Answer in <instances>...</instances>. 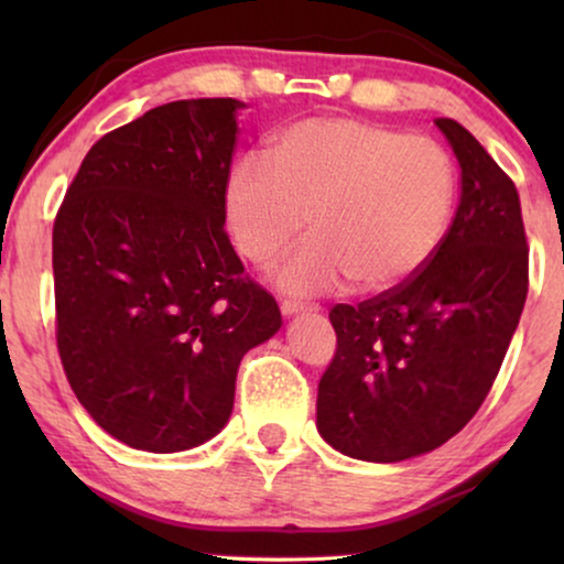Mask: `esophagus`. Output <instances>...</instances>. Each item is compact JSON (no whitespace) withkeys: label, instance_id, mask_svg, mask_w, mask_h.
Wrapping results in <instances>:
<instances>
[{"label":"esophagus","instance_id":"obj_1","mask_svg":"<svg viewBox=\"0 0 564 564\" xmlns=\"http://www.w3.org/2000/svg\"><path fill=\"white\" fill-rule=\"evenodd\" d=\"M280 311H282L284 315L313 313V311H318V305H313V303H297V300H282V303H280Z\"/></svg>","mask_w":564,"mask_h":564}]
</instances>
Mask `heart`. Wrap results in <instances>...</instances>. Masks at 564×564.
<instances>
[{"instance_id":"obj_1","label":"heart","mask_w":564,"mask_h":564,"mask_svg":"<svg viewBox=\"0 0 564 564\" xmlns=\"http://www.w3.org/2000/svg\"><path fill=\"white\" fill-rule=\"evenodd\" d=\"M457 174L436 138L359 118H307L243 156L223 192L226 226L251 264L267 267L295 243L311 215L313 238L276 272L280 288L321 295L357 282L398 288L444 241Z\"/></svg>"}]
</instances>
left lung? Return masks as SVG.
I'll return each mask as SVG.
<instances>
[{"mask_svg":"<svg viewBox=\"0 0 564 564\" xmlns=\"http://www.w3.org/2000/svg\"><path fill=\"white\" fill-rule=\"evenodd\" d=\"M462 169L452 226L419 274L328 318L336 354L318 382V431L367 462L426 454L488 398L529 292L519 192L449 118L434 120Z\"/></svg>","mask_w":564,"mask_h":564,"instance_id":"8db88e82","label":"left lung"}]
</instances>
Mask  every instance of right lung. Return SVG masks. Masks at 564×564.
Instances as JSON below:
<instances>
[{
    "label": "right lung",
    "mask_w": 564,
    "mask_h": 564,
    "mask_svg": "<svg viewBox=\"0 0 564 564\" xmlns=\"http://www.w3.org/2000/svg\"><path fill=\"white\" fill-rule=\"evenodd\" d=\"M238 107L180 99L105 133L53 220L61 365L91 419L133 449L218 434L243 354L282 326L226 234Z\"/></svg>",
    "instance_id": "right-lung-1"
}]
</instances>
